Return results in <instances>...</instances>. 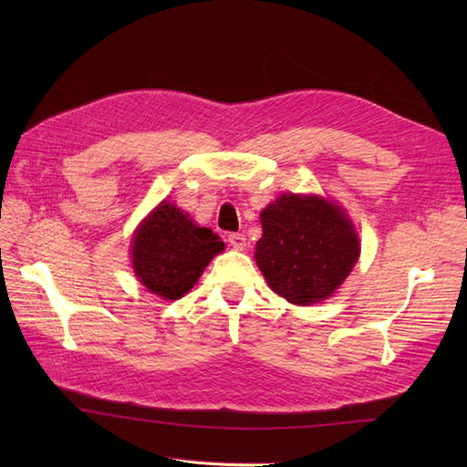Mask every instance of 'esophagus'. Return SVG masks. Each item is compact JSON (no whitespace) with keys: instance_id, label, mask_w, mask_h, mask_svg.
Segmentation results:
<instances>
[{"instance_id":"34e87169","label":"esophagus","mask_w":467,"mask_h":467,"mask_svg":"<svg viewBox=\"0 0 467 467\" xmlns=\"http://www.w3.org/2000/svg\"><path fill=\"white\" fill-rule=\"evenodd\" d=\"M228 244L234 247V249H244L247 245V239L244 234H230L228 235Z\"/></svg>"}]
</instances>
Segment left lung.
<instances>
[{
    "mask_svg": "<svg viewBox=\"0 0 467 467\" xmlns=\"http://www.w3.org/2000/svg\"><path fill=\"white\" fill-rule=\"evenodd\" d=\"M261 225L257 266L271 290L296 306L329 298L360 257L347 212L317 194H280L261 212Z\"/></svg>",
    "mask_w": 467,
    "mask_h": 467,
    "instance_id": "1",
    "label": "left lung"
}]
</instances>
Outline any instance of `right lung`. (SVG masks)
I'll list each match as a JSON object with an SVG mask.
<instances>
[{
  "instance_id": "obj_1",
  "label": "right lung",
  "mask_w": 467,
  "mask_h": 467,
  "mask_svg": "<svg viewBox=\"0 0 467 467\" xmlns=\"http://www.w3.org/2000/svg\"><path fill=\"white\" fill-rule=\"evenodd\" d=\"M220 251L223 242L214 232L199 228L187 212L163 201L138 225L130 255L136 278L151 294L179 300Z\"/></svg>"
}]
</instances>
